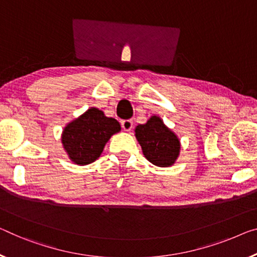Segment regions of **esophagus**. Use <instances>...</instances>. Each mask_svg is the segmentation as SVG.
I'll use <instances>...</instances> for the list:
<instances>
[{"label": "esophagus", "instance_id": "1", "mask_svg": "<svg viewBox=\"0 0 257 257\" xmlns=\"http://www.w3.org/2000/svg\"><path fill=\"white\" fill-rule=\"evenodd\" d=\"M121 127H123L125 131H131V128L133 127V120L131 119H125L121 121Z\"/></svg>", "mask_w": 257, "mask_h": 257}]
</instances>
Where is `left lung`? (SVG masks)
Wrapping results in <instances>:
<instances>
[{"label":"left lung","instance_id":"obj_1","mask_svg":"<svg viewBox=\"0 0 257 257\" xmlns=\"http://www.w3.org/2000/svg\"><path fill=\"white\" fill-rule=\"evenodd\" d=\"M136 137L146 159L157 167H170L179 155V139L160 117L153 116L146 124L138 125Z\"/></svg>","mask_w":257,"mask_h":257}]
</instances>
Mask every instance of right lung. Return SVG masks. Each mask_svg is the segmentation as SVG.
Instances as JSON below:
<instances>
[{
    "label": "right lung",
    "instance_id": "right-lung-1",
    "mask_svg": "<svg viewBox=\"0 0 257 257\" xmlns=\"http://www.w3.org/2000/svg\"><path fill=\"white\" fill-rule=\"evenodd\" d=\"M119 131L120 125L115 118L105 117L103 111L90 108L66 125L62 142L71 161L86 165L100 157L110 137Z\"/></svg>",
    "mask_w": 257,
    "mask_h": 257
}]
</instances>
